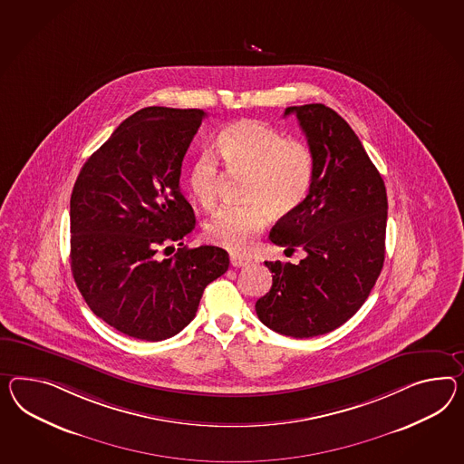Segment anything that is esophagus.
Listing matches in <instances>:
<instances>
[{"label": "esophagus", "mask_w": 464, "mask_h": 464, "mask_svg": "<svg viewBox=\"0 0 464 464\" xmlns=\"http://www.w3.org/2000/svg\"><path fill=\"white\" fill-rule=\"evenodd\" d=\"M230 264L234 266V267H244V266H249L250 259L247 257H242V256H230Z\"/></svg>", "instance_id": "esophagus-1"}]
</instances>
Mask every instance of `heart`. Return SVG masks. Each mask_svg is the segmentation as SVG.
<instances>
[{"label":"heart","mask_w":464,"mask_h":464,"mask_svg":"<svg viewBox=\"0 0 464 464\" xmlns=\"http://www.w3.org/2000/svg\"><path fill=\"white\" fill-rule=\"evenodd\" d=\"M217 151L232 175H246L242 205L224 207L207 224V237L230 252H247L267 226L271 214L285 217L306 200L314 156L299 140L254 120L236 121L217 136ZM222 173L212 156H200L190 169L188 187L197 203L212 210Z\"/></svg>","instance_id":"heart-1"}]
</instances>
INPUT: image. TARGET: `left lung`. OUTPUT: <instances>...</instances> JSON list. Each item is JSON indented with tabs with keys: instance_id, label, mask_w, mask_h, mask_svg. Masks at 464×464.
<instances>
[{
	"instance_id": "obj_1",
	"label": "left lung",
	"mask_w": 464,
	"mask_h": 464,
	"mask_svg": "<svg viewBox=\"0 0 464 464\" xmlns=\"http://www.w3.org/2000/svg\"><path fill=\"white\" fill-rule=\"evenodd\" d=\"M314 156L313 185L269 238L304 259L266 261L273 287L257 299L259 320L276 333L311 338L350 320L377 283L385 259L387 191L348 122L324 104L287 107Z\"/></svg>"
}]
</instances>
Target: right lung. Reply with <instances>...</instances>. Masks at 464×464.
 I'll return each mask as SVG.
<instances>
[{"label":"right lung","instance_id":"obj_1","mask_svg":"<svg viewBox=\"0 0 464 464\" xmlns=\"http://www.w3.org/2000/svg\"><path fill=\"white\" fill-rule=\"evenodd\" d=\"M203 118L202 109L134 112L83 163L72 190L75 285L95 316L138 340L181 332L203 289L228 269L227 250L181 242L195 228L181 163ZM173 241L180 249L161 260L157 250Z\"/></svg>","mask_w":464,"mask_h":464}]
</instances>
